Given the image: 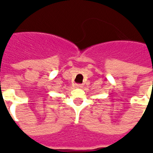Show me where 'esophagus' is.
I'll return each mask as SVG.
<instances>
[{
  "instance_id": "34e87169",
  "label": "esophagus",
  "mask_w": 153,
  "mask_h": 153,
  "mask_svg": "<svg viewBox=\"0 0 153 153\" xmlns=\"http://www.w3.org/2000/svg\"><path fill=\"white\" fill-rule=\"evenodd\" d=\"M75 87L76 88H82V84H75Z\"/></svg>"
}]
</instances>
